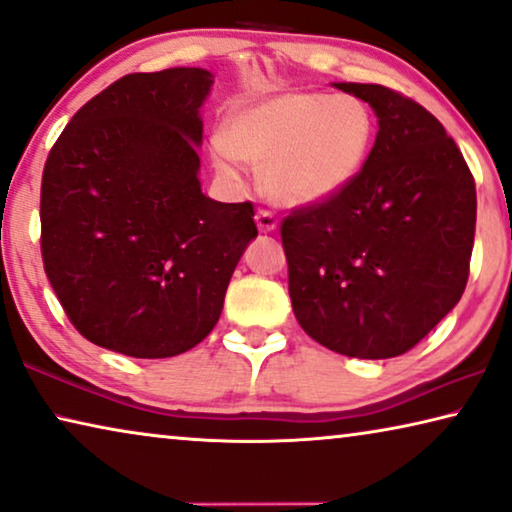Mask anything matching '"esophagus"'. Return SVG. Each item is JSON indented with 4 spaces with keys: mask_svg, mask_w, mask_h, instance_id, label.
I'll list each match as a JSON object with an SVG mask.
<instances>
[{
    "mask_svg": "<svg viewBox=\"0 0 512 512\" xmlns=\"http://www.w3.org/2000/svg\"><path fill=\"white\" fill-rule=\"evenodd\" d=\"M256 226L261 233H272L277 228V217L270 210H258L256 212Z\"/></svg>",
    "mask_w": 512,
    "mask_h": 512,
    "instance_id": "obj_1",
    "label": "esophagus"
}]
</instances>
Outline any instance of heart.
Segmentation results:
<instances>
[{"label":"heart","mask_w":512,"mask_h":512,"mask_svg":"<svg viewBox=\"0 0 512 512\" xmlns=\"http://www.w3.org/2000/svg\"><path fill=\"white\" fill-rule=\"evenodd\" d=\"M374 136V117L355 96L288 92L233 110L212 152L226 177H238V161L261 168L274 203L302 207L344 194L365 170Z\"/></svg>","instance_id":"heart-1"}]
</instances>
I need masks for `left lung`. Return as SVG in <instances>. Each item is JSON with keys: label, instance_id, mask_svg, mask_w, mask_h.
<instances>
[{"label": "left lung", "instance_id": "left-lung-1", "mask_svg": "<svg viewBox=\"0 0 512 512\" xmlns=\"http://www.w3.org/2000/svg\"><path fill=\"white\" fill-rule=\"evenodd\" d=\"M379 117L358 180L281 219L293 314L351 358L411 351L462 298L476 233V182L436 117L383 85L337 83Z\"/></svg>", "mask_w": 512, "mask_h": 512}]
</instances>
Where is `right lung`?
<instances>
[{
  "label": "right lung",
  "instance_id": "add662e5",
  "mask_svg": "<svg viewBox=\"0 0 512 512\" xmlns=\"http://www.w3.org/2000/svg\"><path fill=\"white\" fill-rule=\"evenodd\" d=\"M205 69L129 73L71 117L41 180L43 270L92 344L170 358L210 335L254 205L198 182Z\"/></svg>",
  "mask_w": 512,
  "mask_h": 512
}]
</instances>
